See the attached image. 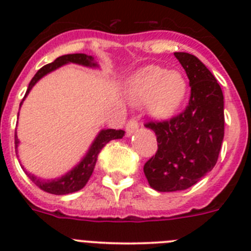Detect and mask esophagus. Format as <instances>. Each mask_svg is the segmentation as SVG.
<instances>
[{"label": "esophagus", "mask_w": 251, "mask_h": 251, "mask_svg": "<svg viewBox=\"0 0 251 251\" xmlns=\"http://www.w3.org/2000/svg\"><path fill=\"white\" fill-rule=\"evenodd\" d=\"M138 127H139L138 121H137L136 118H130L129 121L127 122V126H126V129H127L128 134H130V133L136 132V130L138 129Z\"/></svg>", "instance_id": "obj_1"}]
</instances>
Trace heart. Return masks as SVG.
<instances>
[{
  "label": "heart",
  "mask_w": 251,
  "mask_h": 251,
  "mask_svg": "<svg viewBox=\"0 0 251 251\" xmlns=\"http://www.w3.org/2000/svg\"><path fill=\"white\" fill-rule=\"evenodd\" d=\"M187 80L178 70L147 66L133 75L128 83V98L134 104H148V109L158 118L174 114L183 101Z\"/></svg>",
  "instance_id": "1"
}]
</instances>
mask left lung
<instances>
[{"mask_svg": "<svg viewBox=\"0 0 251 251\" xmlns=\"http://www.w3.org/2000/svg\"><path fill=\"white\" fill-rule=\"evenodd\" d=\"M187 74L191 94L178 114L145 126L157 136V152L145 163L151 187L159 192L182 191L216 165L225 129L224 95L211 72L196 56L175 52Z\"/></svg>", "mask_w": 251, "mask_h": 251, "instance_id": "8db88e82", "label": "left lung"}]
</instances>
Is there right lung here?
Returning <instances> with one entry per match:
<instances>
[{
    "instance_id": "obj_1",
    "label": "right lung",
    "mask_w": 251,
    "mask_h": 251,
    "mask_svg": "<svg viewBox=\"0 0 251 251\" xmlns=\"http://www.w3.org/2000/svg\"><path fill=\"white\" fill-rule=\"evenodd\" d=\"M68 63H75L80 64V65L85 66H95L97 64L93 63V57L88 56L85 54H68L63 55V56H59L57 59H55L52 63L48 64V65L43 66L40 69L39 72L35 74V76L31 79L30 84H28V88L26 90V95L28 94V92L31 90V88L37 83V80H40L44 75H46L48 73L52 72L55 69H57L59 66L64 65V64ZM24 100V99H22ZM22 104V101H21ZM20 104V106H21ZM124 136V132L122 129H104L101 130L98 134L97 139L94 141V143L90 147L89 152L84 157L83 161L79 163L75 168H73L69 174H66L65 176H63L59 179H52V181H41L37 177H35L34 175L27 174V176L30 177V179L39 188H41L43 191L49 192V194L52 195H66L72 194V192L79 191L84 186L86 185V182L89 181L90 176H92L93 171H94L95 163H97V159H98L99 153H100L101 148L109 143L112 139H119ZM19 145V139L17 136L15 134V148H17ZM24 168V167H22Z\"/></svg>"
}]
</instances>
